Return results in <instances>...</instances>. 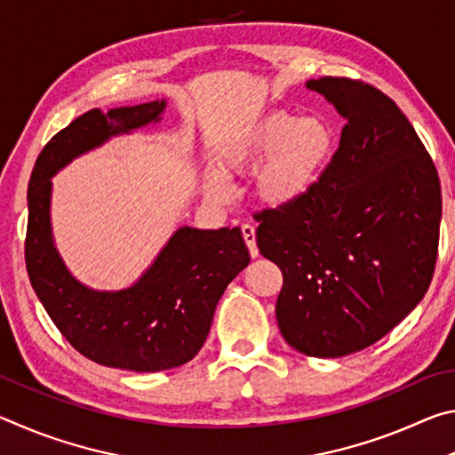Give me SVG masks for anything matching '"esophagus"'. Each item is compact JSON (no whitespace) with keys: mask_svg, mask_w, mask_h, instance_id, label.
<instances>
[{"mask_svg":"<svg viewBox=\"0 0 455 455\" xmlns=\"http://www.w3.org/2000/svg\"><path fill=\"white\" fill-rule=\"evenodd\" d=\"M241 230H243V238H244L246 246H249L251 255H252V257H257V255H259V249H257V235H255V227H252V225H243V227H241Z\"/></svg>","mask_w":455,"mask_h":455,"instance_id":"34e87169","label":"esophagus"}]
</instances>
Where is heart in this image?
Segmentation results:
<instances>
[{
	"label": "heart",
	"instance_id": "obj_1",
	"mask_svg": "<svg viewBox=\"0 0 455 455\" xmlns=\"http://www.w3.org/2000/svg\"><path fill=\"white\" fill-rule=\"evenodd\" d=\"M333 150L335 130L325 118L271 112L228 136L219 150V164L227 174L255 171L252 190L259 203L279 211L311 195ZM222 172L204 174V192L214 203H225L233 192Z\"/></svg>",
	"mask_w": 455,
	"mask_h": 455
}]
</instances>
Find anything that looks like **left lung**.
<instances>
[{"mask_svg":"<svg viewBox=\"0 0 455 455\" xmlns=\"http://www.w3.org/2000/svg\"><path fill=\"white\" fill-rule=\"evenodd\" d=\"M305 86L341 114V140L309 196L257 214V244L283 273L275 313L284 341L329 359L379 341L426 295L442 188L426 146L383 92L331 76Z\"/></svg>","mask_w":455,"mask_h":455,"instance_id":"left-lung-1","label":"left lung"}]
</instances>
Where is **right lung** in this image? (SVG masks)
Wrapping results in <instances>:
<instances>
[{"instance_id": "add662e5", "label": "right lung", "mask_w": 455, "mask_h": 455, "mask_svg": "<svg viewBox=\"0 0 455 455\" xmlns=\"http://www.w3.org/2000/svg\"><path fill=\"white\" fill-rule=\"evenodd\" d=\"M166 100L90 110L45 144L28 187L26 267L44 309L84 357L136 373L184 365L203 347L228 283L249 265L241 228H176L134 284L96 291L68 271L52 235V176L112 136L160 122Z\"/></svg>"}]
</instances>
